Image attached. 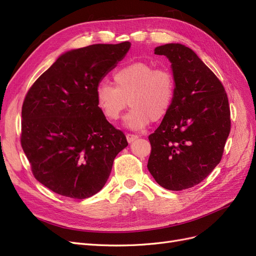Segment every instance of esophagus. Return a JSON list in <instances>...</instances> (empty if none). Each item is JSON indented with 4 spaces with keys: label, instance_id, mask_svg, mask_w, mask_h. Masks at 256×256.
<instances>
[{
    "label": "esophagus",
    "instance_id": "esophagus-1",
    "mask_svg": "<svg viewBox=\"0 0 256 256\" xmlns=\"http://www.w3.org/2000/svg\"><path fill=\"white\" fill-rule=\"evenodd\" d=\"M126 138H127V141H128V143H132L134 141H136V138H138V136L128 134L126 136Z\"/></svg>",
    "mask_w": 256,
    "mask_h": 256
}]
</instances>
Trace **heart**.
<instances>
[{
  "label": "heart",
  "mask_w": 256,
  "mask_h": 256,
  "mask_svg": "<svg viewBox=\"0 0 256 256\" xmlns=\"http://www.w3.org/2000/svg\"><path fill=\"white\" fill-rule=\"evenodd\" d=\"M115 85L100 82L95 90L96 102L106 120H118L128 106H132L125 118L131 130H141L150 120L166 118L173 104L176 82L168 68H154L148 62L136 60L114 74Z\"/></svg>",
  "instance_id": "obj_1"
}]
</instances>
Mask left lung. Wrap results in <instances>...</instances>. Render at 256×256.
I'll list each match as a JSON object with an SVG mask.
<instances>
[{
	"label": "left lung",
	"mask_w": 256,
	"mask_h": 256,
	"mask_svg": "<svg viewBox=\"0 0 256 256\" xmlns=\"http://www.w3.org/2000/svg\"><path fill=\"white\" fill-rule=\"evenodd\" d=\"M171 62L176 82L173 104L148 136L147 168L161 187H193L221 161L230 130L228 95L222 83L196 53L182 44L154 48Z\"/></svg>",
	"instance_id": "1"
}]
</instances>
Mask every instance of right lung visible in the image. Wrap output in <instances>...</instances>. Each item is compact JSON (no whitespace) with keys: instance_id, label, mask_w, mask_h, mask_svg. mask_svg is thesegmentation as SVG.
Masks as SVG:
<instances>
[{"instance_id":"add662e5","label":"right lung","mask_w":256,"mask_h":256,"mask_svg":"<svg viewBox=\"0 0 256 256\" xmlns=\"http://www.w3.org/2000/svg\"><path fill=\"white\" fill-rule=\"evenodd\" d=\"M130 47L125 42L67 51L28 92L22 148L36 180L60 196L82 200L96 194L128 145L99 109L95 90Z\"/></svg>"}]
</instances>
